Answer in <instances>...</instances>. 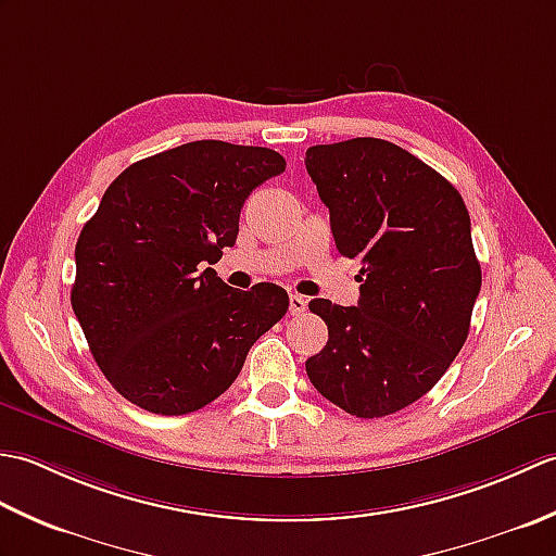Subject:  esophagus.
I'll use <instances>...</instances> for the list:
<instances>
[{
    "instance_id": "34e87169",
    "label": "esophagus",
    "mask_w": 556,
    "mask_h": 556,
    "mask_svg": "<svg viewBox=\"0 0 556 556\" xmlns=\"http://www.w3.org/2000/svg\"><path fill=\"white\" fill-rule=\"evenodd\" d=\"M305 305H308L305 296H299V293H291V296H289V313L291 315H303Z\"/></svg>"
}]
</instances>
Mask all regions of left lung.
I'll use <instances>...</instances> for the list:
<instances>
[{"mask_svg": "<svg viewBox=\"0 0 556 556\" xmlns=\"http://www.w3.org/2000/svg\"><path fill=\"white\" fill-rule=\"evenodd\" d=\"M305 169L337 251L363 265L358 305L308 303L329 339L305 372L351 416H392L440 382L468 337L482 275L466 203L442 174L380 138L313 146Z\"/></svg>", "mask_w": 556, "mask_h": 556, "instance_id": "left-lung-1", "label": "left lung"}]
</instances>
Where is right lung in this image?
Here are the masks:
<instances>
[{
    "label": "right lung",
    "mask_w": 556,
    "mask_h": 556,
    "mask_svg": "<svg viewBox=\"0 0 556 556\" xmlns=\"http://www.w3.org/2000/svg\"><path fill=\"white\" fill-rule=\"evenodd\" d=\"M287 169L269 148L193 140L124 169L76 243L71 305L92 358L131 404L160 416L207 406L289 311L287 291L224 285L245 198Z\"/></svg>",
    "instance_id": "add662e5"
}]
</instances>
